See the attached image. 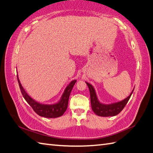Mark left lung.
Here are the masks:
<instances>
[{"label": "left lung", "instance_id": "1", "mask_svg": "<svg viewBox=\"0 0 153 153\" xmlns=\"http://www.w3.org/2000/svg\"><path fill=\"white\" fill-rule=\"evenodd\" d=\"M85 83H87L88 89H89L90 91L92 109H93V111L94 112L96 115L101 117H110L118 115L123 109V108L125 107V105H126L128 102L134 89V88L132 93L125 100L119 102L113 103V104H102L98 100L96 91L93 85L88 83V82Z\"/></svg>", "mask_w": 153, "mask_h": 153}]
</instances>
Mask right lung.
<instances>
[{"label": "right lung", "instance_id": "1", "mask_svg": "<svg viewBox=\"0 0 153 153\" xmlns=\"http://www.w3.org/2000/svg\"><path fill=\"white\" fill-rule=\"evenodd\" d=\"M17 78L19 83V86L21 94H22L25 100L27 101L28 104L30 105V107L33 109L34 111L38 115L46 117V118H56V117H60L64 114V113L66 111L67 107H68V103L70 93L72 91L74 85H75L76 82V80H73L71 81L70 83L65 88L59 102L56 103V104L49 105L42 104L33 100L30 96L28 95L26 91H25L20 83L17 74Z\"/></svg>", "mask_w": 153, "mask_h": 153}]
</instances>
